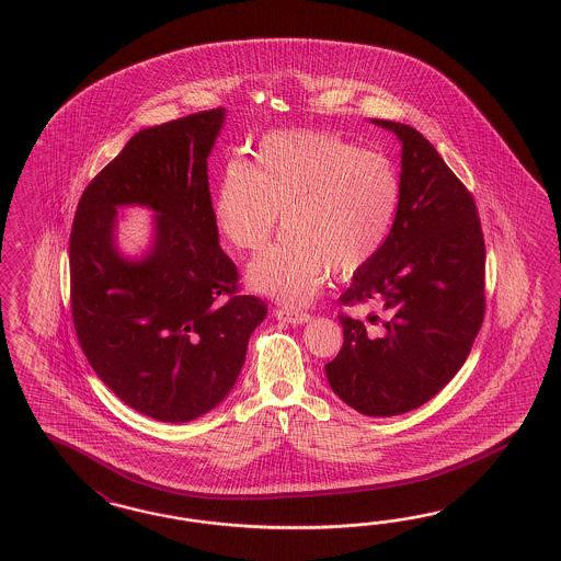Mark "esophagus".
Returning a JSON list of instances; mask_svg holds the SVG:
<instances>
[{
  "mask_svg": "<svg viewBox=\"0 0 561 561\" xmlns=\"http://www.w3.org/2000/svg\"><path fill=\"white\" fill-rule=\"evenodd\" d=\"M274 316L277 320H284V322H289V324H306V322H310L312 320V316L308 314V312H298V310H274Z\"/></svg>",
  "mask_w": 561,
  "mask_h": 561,
  "instance_id": "obj_1",
  "label": "esophagus"
}]
</instances>
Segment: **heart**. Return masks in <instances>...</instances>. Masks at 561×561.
<instances>
[{
	"label": "heart",
	"instance_id": "heart-1",
	"mask_svg": "<svg viewBox=\"0 0 561 561\" xmlns=\"http://www.w3.org/2000/svg\"><path fill=\"white\" fill-rule=\"evenodd\" d=\"M401 180L375 150L329 131H274L253 162L231 160L215 194V222L239 251L286 234L249 265V284L275 300L304 304L330 272L351 279L379 257L396 225Z\"/></svg>",
	"mask_w": 561,
	"mask_h": 561
}]
</instances>
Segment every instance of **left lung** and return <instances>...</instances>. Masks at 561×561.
<instances>
[{
  "instance_id": "8db88e82",
  "label": "left lung",
  "mask_w": 561,
  "mask_h": 561,
  "mask_svg": "<svg viewBox=\"0 0 561 561\" xmlns=\"http://www.w3.org/2000/svg\"><path fill=\"white\" fill-rule=\"evenodd\" d=\"M373 124L401 141V203L387 245L341 301H375L381 316L370 330L339 314L344 342L327 377L344 403L387 417L424 405L465 365L486 310V249L474 198L436 148L410 125Z\"/></svg>"
}]
</instances>
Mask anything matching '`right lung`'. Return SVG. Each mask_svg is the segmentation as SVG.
<instances>
[{
    "instance_id": "add662e5",
    "label": "right lung",
    "mask_w": 561,
    "mask_h": 561,
    "mask_svg": "<svg viewBox=\"0 0 561 561\" xmlns=\"http://www.w3.org/2000/svg\"><path fill=\"white\" fill-rule=\"evenodd\" d=\"M225 110L141 129L89 186L70 231V312L82 353L115 396L148 417L182 424L217 408L245 363L267 304L243 296L220 249L206 158ZM158 213L139 264L112 245L116 206Z\"/></svg>"
}]
</instances>
